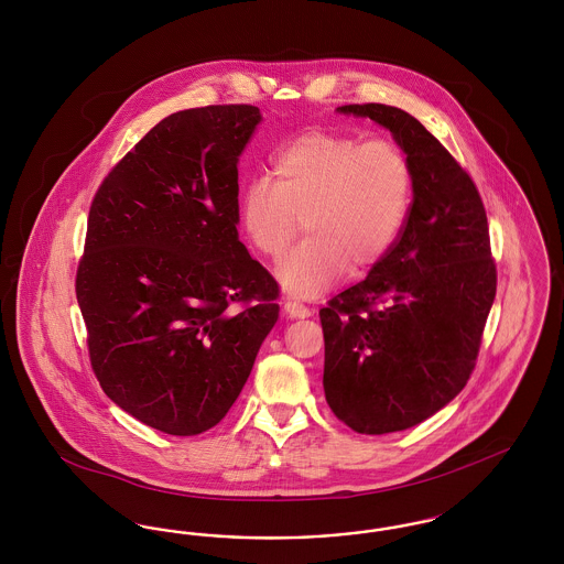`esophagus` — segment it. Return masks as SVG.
I'll list each match as a JSON object with an SVG mask.
<instances>
[{
	"instance_id": "esophagus-1",
	"label": "esophagus",
	"mask_w": 564,
	"mask_h": 564,
	"mask_svg": "<svg viewBox=\"0 0 564 564\" xmlns=\"http://www.w3.org/2000/svg\"><path fill=\"white\" fill-rule=\"evenodd\" d=\"M283 308H285V313H288L290 317H294V319H306V317H311V313H313L308 306H304L302 302H295V300H285Z\"/></svg>"
}]
</instances>
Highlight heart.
I'll list each match as a JSON object with an SVG mask.
<instances>
[{"label":"heart","instance_id":"1","mask_svg":"<svg viewBox=\"0 0 564 564\" xmlns=\"http://www.w3.org/2000/svg\"><path fill=\"white\" fill-rule=\"evenodd\" d=\"M269 180L241 189L239 221L251 247L279 262L300 232L308 239L279 276L294 294H319L349 267L372 269L402 232L412 166L391 139L304 131L270 156Z\"/></svg>","mask_w":564,"mask_h":564}]
</instances>
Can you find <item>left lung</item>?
<instances>
[{"mask_svg": "<svg viewBox=\"0 0 564 564\" xmlns=\"http://www.w3.org/2000/svg\"><path fill=\"white\" fill-rule=\"evenodd\" d=\"M338 111L387 127L412 166L398 241L319 311L325 400L350 430L380 435L419 425L467 384L497 267L474 180L414 116L382 104Z\"/></svg>", "mask_w": 564, "mask_h": 564, "instance_id": "obj_1", "label": "left lung"}]
</instances>
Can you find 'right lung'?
Instances as JSON below:
<instances>
[{"label":"right lung","mask_w":564,"mask_h":564,"mask_svg":"<svg viewBox=\"0 0 564 564\" xmlns=\"http://www.w3.org/2000/svg\"><path fill=\"white\" fill-rule=\"evenodd\" d=\"M260 120L245 104L171 113L90 203L76 297L93 372L171 435L226 416L279 317V285L237 232V162Z\"/></svg>","instance_id":"obj_1"}]
</instances>
